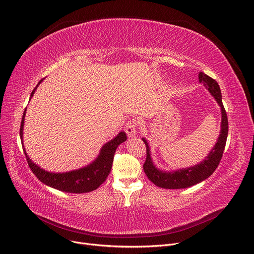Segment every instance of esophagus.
<instances>
[{"label": "esophagus", "mask_w": 254, "mask_h": 254, "mask_svg": "<svg viewBox=\"0 0 254 254\" xmlns=\"http://www.w3.org/2000/svg\"><path fill=\"white\" fill-rule=\"evenodd\" d=\"M137 130H138V123L134 121H129L125 127V131L128 137L136 136Z\"/></svg>", "instance_id": "34e87169"}]
</instances>
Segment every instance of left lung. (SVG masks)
<instances>
[{"label": "left lung", "mask_w": 254, "mask_h": 254, "mask_svg": "<svg viewBox=\"0 0 254 254\" xmlns=\"http://www.w3.org/2000/svg\"><path fill=\"white\" fill-rule=\"evenodd\" d=\"M199 81L203 82L204 87L208 89L210 94L214 97L218 105L222 109V126H221V133L217 139L215 146L211 149L208 156L205 157L203 161H201L199 164L185 168V170H178L176 172H161L156 168L152 162L150 156V149L147 141L143 138V142L146 145V161L143 165L144 172L147 178L156 185L159 188L163 189H183L191 187L193 185H196L202 181L206 180L210 177L213 172L218 166L219 161L223 157L224 150L226 147V142L228 138V130H229V123L228 116L223 105L222 101V93L219 89L218 83L215 79L211 78L207 74L200 72L199 73Z\"/></svg>", "instance_id": "left-lung-1"}]
</instances>
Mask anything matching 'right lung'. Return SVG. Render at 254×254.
<instances>
[{
	"mask_svg": "<svg viewBox=\"0 0 254 254\" xmlns=\"http://www.w3.org/2000/svg\"><path fill=\"white\" fill-rule=\"evenodd\" d=\"M43 79L40 80L37 87H39V84L43 81ZM37 87L31 92L30 98L32 97L33 94H35ZM25 111L26 109L23 112L21 126H20V132H19L21 140L23 136ZM125 141H127V134L126 132L121 131L113 140L109 141L102 147L97 159L94 162H92L90 165L79 168V170H76V171L62 173V174L49 173L47 171H44L43 168H41L36 163H33L31 161V159L27 156L26 151L24 149L23 151L31 172L35 174V176L42 183H44L47 186H50V187L55 188L59 191L79 194V193H87V192L94 191L101 184H103L105 182V180L107 179L111 171L116 148L118 147V145L124 143ZM22 146H23V142H22Z\"/></svg>",
	"mask_w": 254,
	"mask_h": 254,
	"instance_id": "right-lung-1",
	"label": "right lung"
}]
</instances>
